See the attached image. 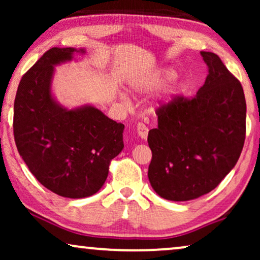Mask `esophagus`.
I'll list each match as a JSON object with an SVG mask.
<instances>
[{"instance_id":"esophagus-1","label":"esophagus","mask_w":260,"mask_h":260,"mask_svg":"<svg viewBox=\"0 0 260 260\" xmlns=\"http://www.w3.org/2000/svg\"><path fill=\"white\" fill-rule=\"evenodd\" d=\"M137 134L142 140H147L148 137V127L145 126V124L143 123H138L137 124Z\"/></svg>"}]
</instances>
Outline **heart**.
I'll list each match as a JSON object with an SVG mask.
<instances>
[{"label": "heart", "instance_id": "1", "mask_svg": "<svg viewBox=\"0 0 260 260\" xmlns=\"http://www.w3.org/2000/svg\"><path fill=\"white\" fill-rule=\"evenodd\" d=\"M175 78L176 71L170 69V67H162V69L155 70L152 72L138 74L136 77H133L129 81V85L135 93L147 94L150 93V92L159 90V88L165 86L166 84H168L169 81L175 79ZM183 90L184 85L182 83H174L173 85H170L162 94H159L152 102L151 110L152 111H158L159 109L173 104L174 101L182 93Z\"/></svg>", "mask_w": 260, "mask_h": 260}]
</instances>
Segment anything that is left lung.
<instances>
[{
	"mask_svg": "<svg viewBox=\"0 0 260 260\" xmlns=\"http://www.w3.org/2000/svg\"><path fill=\"white\" fill-rule=\"evenodd\" d=\"M200 54L208 66L205 84L194 98H176L159 109L157 127L148 134L149 181L170 201L194 200L214 189L244 147L246 102L241 84L218 55Z\"/></svg>",
	"mask_w": 260,
	"mask_h": 260,
	"instance_id": "obj_1",
	"label": "left lung"
}]
</instances>
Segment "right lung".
<instances>
[{
  "label": "right lung",
  "mask_w": 260,
  "mask_h": 260,
  "mask_svg": "<svg viewBox=\"0 0 260 260\" xmlns=\"http://www.w3.org/2000/svg\"><path fill=\"white\" fill-rule=\"evenodd\" d=\"M86 54L85 48L53 47L24 74L14 103L19 154L42 186L63 198L91 197L105 183L110 161L124 148V125L93 105L67 108L52 85L55 66Z\"/></svg>",
  "instance_id": "obj_1"
}]
</instances>
